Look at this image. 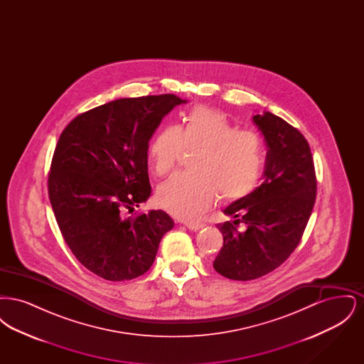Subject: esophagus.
<instances>
[{
	"instance_id": "34e87169",
	"label": "esophagus",
	"mask_w": 364,
	"mask_h": 364,
	"mask_svg": "<svg viewBox=\"0 0 364 364\" xmlns=\"http://www.w3.org/2000/svg\"><path fill=\"white\" fill-rule=\"evenodd\" d=\"M186 226L190 229V230H193V232H196V230H199V229H202L203 228V224H200V223H188V224H186Z\"/></svg>"
}]
</instances>
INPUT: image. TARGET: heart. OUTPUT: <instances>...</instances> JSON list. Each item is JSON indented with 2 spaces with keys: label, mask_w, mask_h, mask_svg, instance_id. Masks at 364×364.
<instances>
[{
  "label": "heart",
  "mask_w": 364,
  "mask_h": 364,
  "mask_svg": "<svg viewBox=\"0 0 364 364\" xmlns=\"http://www.w3.org/2000/svg\"><path fill=\"white\" fill-rule=\"evenodd\" d=\"M183 151L191 172L176 174L156 191V203L184 221L199 218L220 196L224 202L247 198L257 188L264 166V144L258 134L239 131L224 113L196 106L181 125L162 127L149 146L158 177L173 172Z\"/></svg>",
  "instance_id": "obj_1"
}]
</instances>
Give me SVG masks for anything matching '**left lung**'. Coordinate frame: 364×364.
I'll return each mask as SVG.
<instances>
[{
  "label": "left lung",
  "instance_id": "obj_1",
  "mask_svg": "<svg viewBox=\"0 0 364 364\" xmlns=\"http://www.w3.org/2000/svg\"><path fill=\"white\" fill-rule=\"evenodd\" d=\"M252 120L267 146L263 183L224 210L233 221L217 225L224 245L213 263L217 273L237 281L262 277L289 258L316 196L311 150L300 131L270 112Z\"/></svg>",
  "mask_w": 364,
  "mask_h": 364
}]
</instances>
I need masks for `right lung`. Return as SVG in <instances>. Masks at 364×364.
Instances as JSON below:
<instances>
[{
  "mask_svg": "<svg viewBox=\"0 0 364 364\" xmlns=\"http://www.w3.org/2000/svg\"><path fill=\"white\" fill-rule=\"evenodd\" d=\"M173 94L122 98L79 114L54 150L49 199L65 242L86 269L109 281L144 274L174 226L162 210L125 217L151 195L149 140L177 105Z\"/></svg>",
  "mask_w": 364,
  "mask_h": 364,
  "instance_id": "obj_1",
  "label": "right lung"
}]
</instances>
